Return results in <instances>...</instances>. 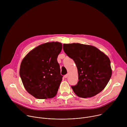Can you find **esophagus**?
Here are the masks:
<instances>
[{"label":"esophagus","mask_w":127,"mask_h":127,"mask_svg":"<svg viewBox=\"0 0 127 127\" xmlns=\"http://www.w3.org/2000/svg\"><path fill=\"white\" fill-rule=\"evenodd\" d=\"M68 74H66V75H64V77L65 78H67V77H68Z\"/></svg>","instance_id":"1"}]
</instances>
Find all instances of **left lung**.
Here are the masks:
<instances>
[{
	"mask_svg": "<svg viewBox=\"0 0 127 127\" xmlns=\"http://www.w3.org/2000/svg\"><path fill=\"white\" fill-rule=\"evenodd\" d=\"M63 50L76 65L77 84L71 87L82 98L95 96L105 88L112 74L111 61L95 47L79 43L64 44Z\"/></svg>",
	"mask_w": 127,
	"mask_h": 127,
	"instance_id": "left-lung-1",
	"label": "left lung"
}]
</instances>
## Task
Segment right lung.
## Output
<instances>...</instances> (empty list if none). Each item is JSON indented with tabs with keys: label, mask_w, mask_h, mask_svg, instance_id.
I'll use <instances>...</instances> for the list:
<instances>
[{
	"label": "right lung",
	"mask_w": 127,
	"mask_h": 127,
	"mask_svg": "<svg viewBox=\"0 0 127 127\" xmlns=\"http://www.w3.org/2000/svg\"><path fill=\"white\" fill-rule=\"evenodd\" d=\"M62 49L61 43H46L33 49L23 59L20 75L26 90L35 98H51L57 95L63 77L57 62Z\"/></svg>",
	"instance_id": "add662e5"
}]
</instances>
